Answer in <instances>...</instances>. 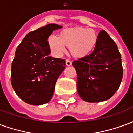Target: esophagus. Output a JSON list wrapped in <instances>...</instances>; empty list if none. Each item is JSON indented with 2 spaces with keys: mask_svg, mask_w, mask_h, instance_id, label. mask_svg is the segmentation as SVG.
Instances as JSON below:
<instances>
[{
  "mask_svg": "<svg viewBox=\"0 0 133 133\" xmlns=\"http://www.w3.org/2000/svg\"><path fill=\"white\" fill-rule=\"evenodd\" d=\"M65 63H66L67 66H70V65H72V62L70 61V60H66Z\"/></svg>",
  "mask_w": 133,
  "mask_h": 133,
  "instance_id": "34e87169",
  "label": "esophagus"
}]
</instances>
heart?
<instances>
[{"label": "heart", "mask_w": 133, "mask_h": 133, "mask_svg": "<svg viewBox=\"0 0 133 133\" xmlns=\"http://www.w3.org/2000/svg\"><path fill=\"white\" fill-rule=\"evenodd\" d=\"M97 40V34L92 29L75 28L61 31L58 37L50 35L48 42L57 55L62 54L66 45L69 47L70 52L74 57L83 58L92 52Z\"/></svg>", "instance_id": "b5f03b06"}]
</instances>
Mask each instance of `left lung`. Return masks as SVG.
<instances>
[{
  "label": "left lung",
  "instance_id": "left-lung-1",
  "mask_svg": "<svg viewBox=\"0 0 133 133\" xmlns=\"http://www.w3.org/2000/svg\"><path fill=\"white\" fill-rule=\"evenodd\" d=\"M77 72L80 97L89 103L111 98L120 87L123 69L117 45L104 30L98 36L94 50L72 62Z\"/></svg>",
  "mask_w": 133,
  "mask_h": 133
}]
</instances>
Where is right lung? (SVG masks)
Returning <instances> with one entry per match:
<instances>
[{
  "label": "right lung",
  "instance_id": "obj_1",
  "mask_svg": "<svg viewBox=\"0 0 133 133\" xmlns=\"http://www.w3.org/2000/svg\"><path fill=\"white\" fill-rule=\"evenodd\" d=\"M49 24L28 33L16 49L10 81L18 97L25 103L40 105L51 100L57 79L65 68V60L52 58L48 41L53 30Z\"/></svg>",
  "mask_w": 133,
  "mask_h": 133
}]
</instances>
